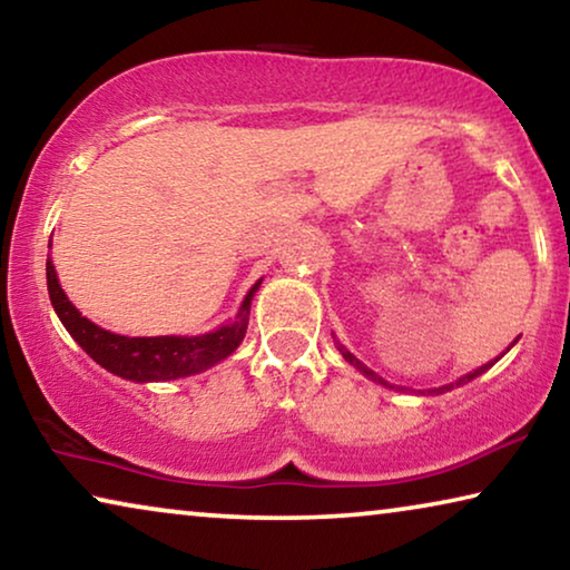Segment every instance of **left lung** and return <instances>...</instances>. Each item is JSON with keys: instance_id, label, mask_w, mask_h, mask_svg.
Instances as JSON below:
<instances>
[{"instance_id": "obj_1", "label": "left lung", "mask_w": 570, "mask_h": 570, "mask_svg": "<svg viewBox=\"0 0 570 570\" xmlns=\"http://www.w3.org/2000/svg\"><path fill=\"white\" fill-rule=\"evenodd\" d=\"M510 350V347H508ZM340 352H342V357H345L347 360V363L350 365H355L357 370H360V373H363L365 377H370V381H375V383H381V385H385V387H395V391H403V387H399V385H391V383H387V381H383V377L381 375H377V373H373V370H370V367H365L363 363H360V360L355 357V355H352V352H347L345 347H342L340 345ZM497 360H500V357H497ZM494 363H487V365H482L480 370H474V373H469V375H464V377H459V381L456 383H449V385H441V387H433V391H429L431 395L433 393H446V391H451V387H454V385H464V383H469V381H474V377L476 375H482L484 373V370H490ZM405 391H409V387H405Z\"/></svg>"}]
</instances>
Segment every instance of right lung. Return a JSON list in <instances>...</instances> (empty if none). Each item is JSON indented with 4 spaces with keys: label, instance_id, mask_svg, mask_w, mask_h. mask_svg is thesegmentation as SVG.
<instances>
[{
    "label": "right lung",
    "instance_id": "obj_1",
    "mask_svg": "<svg viewBox=\"0 0 570 570\" xmlns=\"http://www.w3.org/2000/svg\"><path fill=\"white\" fill-rule=\"evenodd\" d=\"M48 294L52 309L62 322V327L70 332L80 347H83L98 365L108 373L124 377L134 383L151 381H177L203 370L213 367L236 352V347L246 337L250 299L258 292L261 282L250 286V292L243 299L238 317L230 324H223L215 332L200 334V337H124L104 327H98L80 314L58 284V274L52 261L48 258Z\"/></svg>",
    "mask_w": 570,
    "mask_h": 570
}]
</instances>
